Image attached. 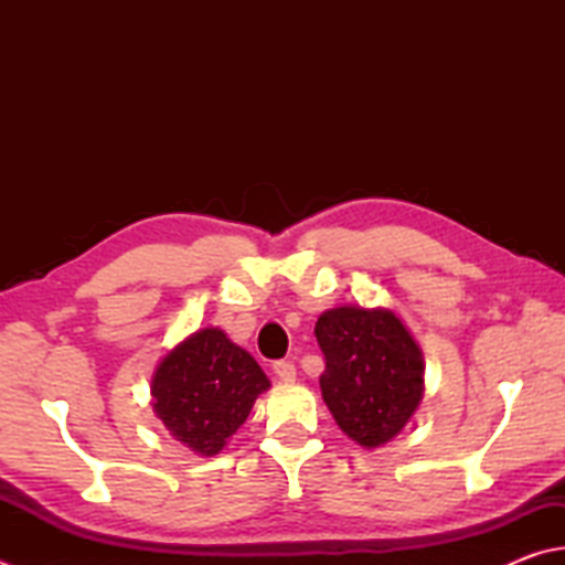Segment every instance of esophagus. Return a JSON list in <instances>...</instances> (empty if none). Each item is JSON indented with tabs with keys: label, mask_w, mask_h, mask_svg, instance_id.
<instances>
[{
	"label": "esophagus",
	"mask_w": 565,
	"mask_h": 565,
	"mask_svg": "<svg viewBox=\"0 0 565 565\" xmlns=\"http://www.w3.org/2000/svg\"><path fill=\"white\" fill-rule=\"evenodd\" d=\"M273 371H275V376H278L285 383H292L297 379V369H295L292 361H278V364L273 366Z\"/></svg>",
	"instance_id": "obj_1"
}]
</instances>
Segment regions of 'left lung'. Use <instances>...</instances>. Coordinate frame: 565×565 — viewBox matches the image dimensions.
Listing matches in <instances>:
<instances>
[{
    "mask_svg": "<svg viewBox=\"0 0 565 565\" xmlns=\"http://www.w3.org/2000/svg\"><path fill=\"white\" fill-rule=\"evenodd\" d=\"M327 369L322 398L347 438L366 450L391 443L418 411L425 361L403 319L386 307L342 305L319 315Z\"/></svg>",
    "mask_w": 565,
    "mask_h": 565,
    "instance_id": "obj_1",
    "label": "left lung"
}]
</instances>
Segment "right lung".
<instances>
[{
  "label": "right lung",
  "instance_id": "1",
  "mask_svg": "<svg viewBox=\"0 0 565 565\" xmlns=\"http://www.w3.org/2000/svg\"><path fill=\"white\" fill-rule=\"evenodd\" d=\"M150 388L152 411L169 435L191 452L214 457L270 381L223 329L204 327L159 359Z\"/></svg>",
  "mask_w": 565,
  "mask_h": 565
}]
</instances>
